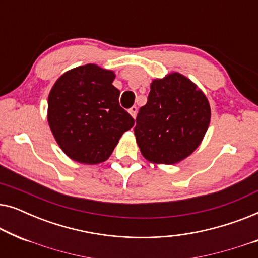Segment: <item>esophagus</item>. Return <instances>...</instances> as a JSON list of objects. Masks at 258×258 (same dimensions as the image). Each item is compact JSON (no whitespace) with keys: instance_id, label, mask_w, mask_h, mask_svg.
I'll use <instances>...</instances> for the list:
<instances>
[{"instance_id":"34e87169","label":"esophagus","mask_w":258,"mask_h":258,"mask_svg":"<svg viewBox=\"0 0 258 258\" xmlns=\"http://www.w3.org/2000/svg\"><path fill=\"white\" fill-rule=\"evenodd\" d=\"M128 111H129V114H130V115H132L134 118H135V117H136V114H137V108H136V107H132V108H130V109H129V110H128Z\"/></svg>"}]
</instances>
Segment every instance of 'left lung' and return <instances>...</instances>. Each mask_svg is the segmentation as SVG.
I'll use <instances>...</instances> for the list:
<instances>
[{"instance_id": "left-lung-1", "label": "left lung", "mask_w": 258, "mask_h": 258, "mask_svg": "<svg viewBox=\"0 0 258 258\" xmlns=\"http://www.w3.org/2000/svg\"><path fill=\"white\" fill-rule=\"evenodd\" d=\"M210 117L209 101L188 77L171 73L154 80L134 128L141 154L155 164L178 163L202 142Z\"/></svg>"}]
</instances>
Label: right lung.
I'll return each mask as SVG.
<instances>
[{
  "label": "right lung",
  "instance_id": "1",
  "mask_svg": "<svg viewBox=\"0 0 258 258\" xmlns=\"http://www.w3.org/2000/svg\"><path fill=\"white\" fill-rule=\"evenodd\" d=\"M115 73L96 64L63 74L48 97V123L67 156L83 164L107 161L134 118L119 105Z\"/></svg>",
  "mask_w": 258,
  "mask_h": 258
}]
</instances>
